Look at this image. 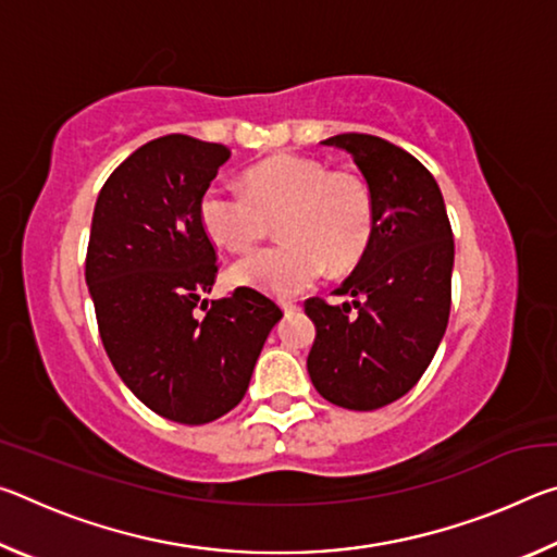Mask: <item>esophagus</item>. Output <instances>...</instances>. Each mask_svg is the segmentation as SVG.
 Here are the masks:
<instances>
[{"label":"esophagus","instance_id":"esophagus-1","mask_svg":"<svg viewBox=\"0 0 557 557\" xmlns=\"http://www.w3.org/2000/svg\"><path fill=\"white\" fill-rule=\"evenodd\" d=\"M297 309H299L297 301H282V312H285V314L297 312Z\"/></svg>","mask_w":557,"mask_h":557}]
</instances>
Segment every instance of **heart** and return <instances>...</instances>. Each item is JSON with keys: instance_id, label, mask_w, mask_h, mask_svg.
<instances>
[{"instance_id": "b5f03b06", "label": "heart", "mask_w": 557, "mask_h": 557, "mask_svg": "<svg viewBox=\"0 0 557 557\" xmlns=\"http://www.w3.org/2000/svg\"><path fill=\"white\" fill-rule=\"evenodd\" d=\"M248 191L211 184L199 203L203 231L233 252L248 250L277 221L282 243L260 248L231 268L233 285L295 297L322 277L363 258L373 233V199L361 176L329 172L317 159L277 154L245 176Z\"/></svg>"}]
</instances>
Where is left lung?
I'll return each mask as SVG.
<instances>
[{"mask_svg": "<svg viewBox=\"0 0 557 557\" xmlns=\"http://www.w3.org/2000/svg\"><path fill=\"white\" fill-rule=\"evenodd\" d=\"M322 145L344 149L363 174L373 233L336 289L351 299H307L305 312L317 326L307 371L319 395L338 408L379 410L420 381L445 336L455 240L435 176L412 154L356 132Z\"/></svg>", "mask_w": 557, "mask_h": 557, "instance_id": "left-lung-1", "label": "left lung"}]
</instances>
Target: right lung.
<instances>
[{
  "instance_id": "obj_1",
  "label": "right lung",
  "mask_w": 557,
  "mask_h": 557,
  "mask_svg": "<svg viewBox=\"0 0 557 557\" xmlns=\"http://www.w3.org/2000/svg\"><path fill=\"white\" fill-rule=\"evenodd\" d=\"M228 159V147L188 135L152 139L110 174L92 211L86 285L102 346L122 383L182 425H206L243 400L282 319L250 287L196 317L219 272L199 203Z\"/></svg>"
}]
</instances>
